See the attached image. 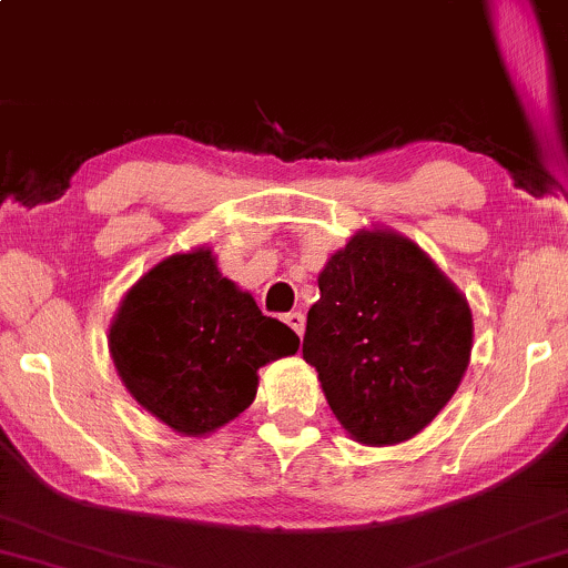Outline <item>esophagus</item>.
Here are the masks:
<instances>
[{
    "mask_svg": "<svg viewBox=\"0 0 568 568\" xmlns=\"http://www.w3.org/2000/svg\"><path fill=\"white\" fill-rule=\"evenodd\" d=\"M283 323L288 325V328H291L296 336L304 334V315H302V312H288V315L283 317Z\"/></svg>",
    "mask_w": 568,
    "mask_h": 568,
    "instance_id": "obj_1",
    "label": "esophagus"
}]
</instances>
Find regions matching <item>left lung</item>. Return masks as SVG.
<instances>
[{"mask_svg": "<svg viewBox=\"0 0 568 568\" xmlns=\"http://www.w3.org/2000/svg\"><path fill=\"white\" fill-rule=\"evenodd\" d=\"M302 355L357 443L395 446L422 433L470 366L473 312L419 245L361 230L317 275Z\"/></svg>", "mask_w": 568, "mask_h": 568, "instance_id": "left-lung-1", "label": "left lung"}]
</instances>
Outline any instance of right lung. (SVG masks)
Masks as SVG:
<instances>
[{"label":"right lung","instance_id":"right-lung-1","mask_svg":"<svg viewBox=\"0 0 568 568\" xmlns=\"http://www.w3.org/2000/svg\"><path fill=\"white\" fill-rule=\"evenodd\" d=\"M296 349L298 336L221 275L207 245L154 264L109 325L128 393L189 438L237 419L256 397L258 368Z\"/></svg>","mask_w":568,"mask_h":568}]
</instances>
